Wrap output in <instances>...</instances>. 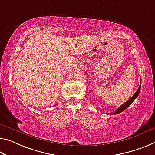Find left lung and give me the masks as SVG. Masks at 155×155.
<instances>
[{"label": "left lung", "instance_id": "1", "mask_svg": "<svg viewBox=\"0 0 155 155\" xmlns=\"http://www.w3.org/2000/svg\"><path fill=\"white\" fill-rule=\"evenodd\" d=\"M141 84H140L139 89H137V91H136L135 94L133 95V96L131 97L130 99L128 100L127 102H125L124 104H123L120 107H118L117 110L115 111L113 113H111V114H112V115H113V114H114V115H115V114H118L119 113L122 112V111H123L124 110H125V109H127L128 107H129L130 104L132 103L133 102H134V101L136 98H137V97H138V96H139V93H140V90H141Z\"/></svg>", "mask_w": 155, "mask_h": 155}]
</instances>
